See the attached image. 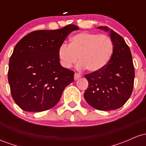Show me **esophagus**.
Returning a JSON list of instances; mask_svg holds the SVG:
<instances>
[{
    "label": "esophagus",
    "instance_id": "obj_1",
    "mask_svg": "<svg viewBox=\"0 0 146 146\" xmlns=\"http://www.w3.org/2000/svg\"><path fill=\"white\" fill-rule=\"evenodd\" d=\"M80 78H81V75L79 74V73H75V75H74V80H78V79Z\"/></svg>",
    "mask_w": 146,
    "mask_h": 146
}]
</instances>
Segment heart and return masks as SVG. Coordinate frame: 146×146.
Listing matches in <instances>:
<instances>
[{"label": "heart", "mask_w": 146, "mask_h": 146, "mask_svg": "<svg viewBox=\"0 0 146 146\" xmlns=\"http://www.w3.org/2000/svg\"><path fill=\"white\" fill-rule=\"evenodd\" d=\"M114 44L106 35L82 32L71 37L70 44H62L58 49L61 64L69 68L78 62V70L100 71L108 65L113 56Z\"/></svg>", "instance_id": "obj_1"}]
</instances>
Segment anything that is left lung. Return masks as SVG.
<instances>
[{
  "mask_svg": "<svg viewBox=\"0 0 146 146\" xmlns=\"http://www.w3.org/2000/svg\"><path fill=\"white\" fill-rule=\"evenodd\" d=\"M108 32L114 44L113 56L104 68L85 75L88 86L84 97L97 110H113L128 101L133 89L135 68L130 48L122 37L108 27H98Z\"/></svg>",
  "mask_w": 146,
  "mask_h": 146,
  "instance_id": "1",
  "label": "left lung"
}]
</instances>
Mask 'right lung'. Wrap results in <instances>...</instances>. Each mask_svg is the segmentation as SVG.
<instances>
[{
	"label": "right lung",
	"instance_id": "right-lung-1",
	"mask_svg": "<svg viewBox=\"0 0 146 146\" xmlns=\"http://www.w3.org/2000/svg\"><path fill=\"white\" fill-rule=\"evenodd\" d=\"M79 28L69 25L56 30L29 33L16 44L9 59L8 81L14 102L28 112L51 109L74 80V72L60 63L58 49Z\"/></svg>",
	"mask_w": 146,
	"mask_h": 146
}]
</instances>
